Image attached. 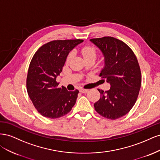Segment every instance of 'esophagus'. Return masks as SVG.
Instances as JSON below:
<instances>
[{
	"label": "esophagus",
	"mask_w": 160,
	"mask_h": 160,
	"mask_svg": "<svg viewBox=\"0 0 160 160\" xmlns=\"http://www.w3.org/2000/svg\"><path fill=\"white\" fill-rule=\"evenodd\" d=\"M79 91L82 93H87L89 91L88 89H80Z\"/></svg>",
	"instance_id": "34e87169"
}]
</instances>
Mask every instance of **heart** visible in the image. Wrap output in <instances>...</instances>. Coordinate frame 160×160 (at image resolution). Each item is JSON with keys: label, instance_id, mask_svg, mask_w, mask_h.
<instances>
[{"label": "heart", "instance_id": "b5f03b06", "mask_svg": "<svg viewBox=\"0 0 160 160\" xmlns=\"http://www.w3.org/2000/svg\"><path fill=\"white\" fill-rule=\"evenodd\" d=\"M81 53L83 55L85 60L88 59H96L97 57V51L93 47L87 46L84 47L83 49H81ZM74 55L73 52H71L67 57V62H69L71 60Z\"/></svg>", "mask_w": 160, "mask_h": 160}]
</instances>
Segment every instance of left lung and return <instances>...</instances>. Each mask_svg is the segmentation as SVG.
Listing matches in <instances>:
<instances>
[{"instance_id":"8db88e82","label":"left lung","mask_w":160,"mask_h":160,"mask_svg":"<svg viewBox=\"0 0 160 160\" xmlns=\"http://www.w3.org/2000/svg\"><path fill=\"white\" fill-rule=\"evenodd\" d=\"M104 57V67L99 75L111 85L94 103L95 111L103 117L116 119L126 115L137 100L142 75L136 57L123 41L111 37L92 38Z\"/></svg>"}]
</instances>
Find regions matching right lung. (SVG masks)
I'll return each instance as SVG.
<instances>
[{
  "instance_id": "right-lung-1",
  "label": "right lung",
  "mask_w": 160,
  "mask_h": 160,
  "mask_svg": "<svg viewBox=\"0 0 160 160\" xmlns=\"http://www.w3.org/2000/svg\"><path fill=\"white\" fill-rule=\"evenodd\" d=\"M83 40L52 41L39 48L31 61L27 78L28 96L38 113L56 119L64 116L76 103L78 90L58 88L60 75L69 53Z\"/></svg>"
}]
</instances>
